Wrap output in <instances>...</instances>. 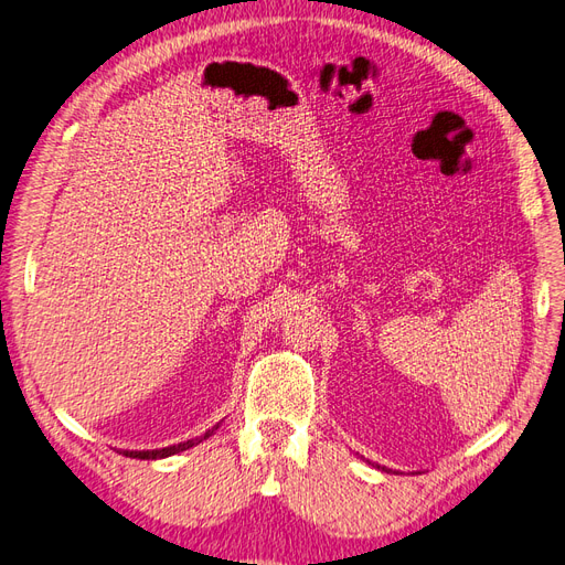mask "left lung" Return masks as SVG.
I'll return each mask as SVG.
<instances>
[{
  "label": "left lung",
  "instance_id": "8db88e82",
  "mask_svg": "<svg viewBox=\"0 0 565 565\" xmlns=\"http://www.w3.org/2000/svg\"><path fill=\"white\" fill-rule=\"evenodd\" d=\"M377 469H382V471H391V469H386V467H380V465H374Z\"/></svg>",
  "mask_w": 565,
  "mask_h": 565
}]
</instances>
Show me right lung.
Segmentation results:
<instances>
[{
    "mask_svg": "<svg viewBox=\"0 0 565 565\" xmlns=\"http://www.w3.org/2000/svg\"><path fill=\"white\" fill-rule=\"evenodd\" d=\"M216 429H218V424L212 426L210 431H204V436L191 438V440H183V443H177V446L160 448V450H122V455H125V457H134V459H162V457H172V455H177V452H183V450H188V448L198 446V443H202V440H207Z\"/></svg>",
    "mask_w": 565,
    "mask_h": 565,
    "instance_id": "add662e5",
    "label": "right lung"
}]
</instances>
